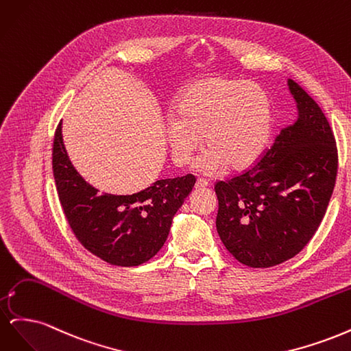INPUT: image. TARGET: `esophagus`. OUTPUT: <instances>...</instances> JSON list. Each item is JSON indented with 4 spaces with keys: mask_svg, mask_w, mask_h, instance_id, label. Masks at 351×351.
<instances>
[{
    "mask_svg": "<svg viewBox=\"0 0 351 351\" xmlns=\"http://www.w3.org/2000/svg\"><path fill=\"white\" fill-rule=\"evenodd\" d=\"M209 183L206 182V180L205 178H197L196 180V184H195V187L196 189H204V187H206Z\"/></svg>",
    "mask_w": 351,
    "mask_h": 351,
    "instance_id": "esophagus-1",
    "label": "esophagus"
}]
</instances>
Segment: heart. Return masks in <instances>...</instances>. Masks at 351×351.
<instances>
[{"instance_id": "heart-1", "label": "heart", "mask_w": 351, "mask_h": 351, "mask_svg": "<svg viewBox=\"0 0 351 351\" xmlns=\"http://www.w3.org/2000/svg\"><path fill=\"white\" fill-rule=\"evenodd\" d=\"M271 124V102L258 84L208 77L189 84L180 95L176 115L165 123V134L178 167L190 162L204 137L208 152L197 168L212 176L226 165L250 167L269 139Z\"/></svg>"}]
</instances>
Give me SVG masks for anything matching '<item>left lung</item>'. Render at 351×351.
Returning <instances> with one entry per match:
<instances>
[{"label":"left lung","mask_w":351,"mask_h":351,"mask_svg":"<svg viewBox=\"0 0 351 351\" xmlns=\"http://www.w3.org/2000/svg\"><path fill=\"white\" fill-rule=\"evenodd\" d=\"M299 119L239 176L215 183L217 231L226 249L250 268L291 259L315 236L332 196L337 143L325 114L289 79Z\"/></svg>","instance_id":"obj_1"}]
</instances>
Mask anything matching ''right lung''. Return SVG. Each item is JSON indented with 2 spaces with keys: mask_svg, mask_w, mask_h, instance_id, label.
Segmentation results:
<instances>
[{
  "mask_svg": "<svg viewBox=\"0 0 351 351\" xmlns=\"http://www.w3.org/2000/svg\"><path fill=\"white\" fill-rule=\"evenodd\" d=\"M52 173L74 236L95 256L117 267H137L155 256L196 183L195 176L187 174L158 180L134 195H99L71 165L60 124L52 145Z\"/></svg>",
  "mask_w": 351,
  "mask_h": 351,
  "instance_id": "obj_1",
  "label": "right lung"
}]
</instances>
